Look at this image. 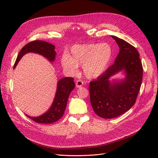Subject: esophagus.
<instances>
[{"label": "esophagus", "mask_w": 158, "mask_h": 158, "mask_svg": "<svg viewBox=\"0 0 158 158\" xmlns=\"http://www.w3.org/2000/svg\"><path fill=\"white\" fill-rule=\"evenodd\" d=\"M84 82H82L81 80H77L76 81V87L77 88H81L82 86V85H83Z\"/></svg>", "instance_id": "1"}]
</instances>
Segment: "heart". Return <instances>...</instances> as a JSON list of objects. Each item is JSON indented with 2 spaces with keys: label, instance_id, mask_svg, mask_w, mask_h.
Masks as SVG:
<instances>
[{
  "label": "heart",
  "instance_id": "heart-1",
  "mask_svg": "<svg viewBox=\"0 0 158 158\" xmlns=\"http://www.w3.org/2000/svg\"><path fill=\"white\" fill-rule=\"evenodd\" d=\"M111 46L106 43L75 45L69 54H64L61 58L63 69L69 74L78 73L82 65V72L88 79H96L106 71L112 58Z\"/></svg>",
  "mask_w": 158,
  "mask_h": 158
}]
</instances>
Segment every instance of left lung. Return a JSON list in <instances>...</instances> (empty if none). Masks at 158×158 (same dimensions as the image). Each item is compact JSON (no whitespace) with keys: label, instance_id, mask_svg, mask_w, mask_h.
<instances>
[{"label":"left lung","instance_id":"8db88e82","mask_svg":"<svg viewBox=\"0 0 158 158\" xmlns=\"http://www.w3.org/2000/svg\"><path fill=\"white\" fill-rule=\"evenodd\" d=\"M111 37L120 51L114 63L96 81L89 82L90 102L95 113L103 118H113L129 110L136 102L142 85V64L135 47L115 36ZM122 71L123 79L110 80Z\"/></svg>","mask_w":158,"mask_h":158}]
</instances>
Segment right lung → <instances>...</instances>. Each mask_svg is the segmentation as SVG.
<instances>
[{"label": "right lung", "mask_w": 158, "mask_h": 158, "mask_svg": "<svg viewBox=\"0 0 158 158\" xmlns=\"http://www.w3.org/2000/svg\"><path fill=\"white\" fill-rule=\"evenodd\" d=\"M36 53L43 56L51 63L56 60V52L55 46L44 41L36 40L25 45L19 52L15 61L14 68H16L21 58L27 53ZM75 82L72 77H63L57 81V89L53 102L49 109L38 117H31L26 114L28 118L38 123H52L59 120L64 114L69 97L74 89Z\"/></svg>", "instance_id": "add662e5"}]
</instances>
